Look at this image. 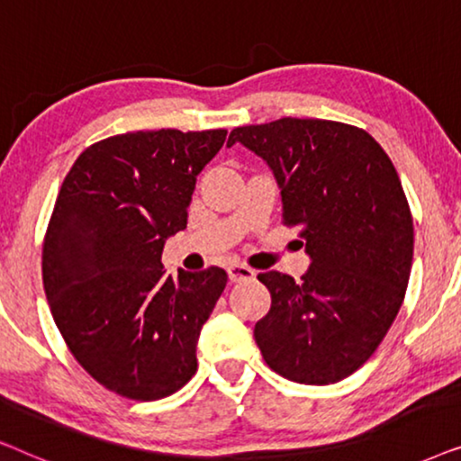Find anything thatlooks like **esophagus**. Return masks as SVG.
<instances>
[{
	"label": "esophagus",
	"instance_id": "esophagus-1",
	"mask_svg": "<svg viewBox=\"0 0 461 461\" xmlns=\"http://www.w3.org/2000/svg\"><path fill=\"white\" fill-rule=\"evenodd\" d=\"M256 273L251 270L249 267H245V264H232V267H229V279L232 283H241V281H249L254 279Z\"/></svg>",
	"mask_w": 461,
	"mask_h": 461
}]
</instances>
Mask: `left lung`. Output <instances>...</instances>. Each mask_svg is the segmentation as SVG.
<instances>
[{"label":"left lung","mask_w":461,"mask_h":461,"mask_svg":"<svg viewBox=\"0 0 461 461\" xmlns=\"http://www.w3.org/2000/svg\"><path fill=\"white\" fill-rule=\"evenodd\" d=\"M275 172L283 220L298 226L311 268L295 283L260 273L270 311L254 338L275 374L336 384L374 355L405 300L413 216L380 144L357 125L283 117L230 131ZM300 243V245H304Z\"/></svg>","instance_id":"8db88e82"}]
</instances>
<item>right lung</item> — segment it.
<instances>
[{"mask_svg":"<svg viewBox=\"0 0 461 461\" xmlns=\"http://www.w3.org/2000/svg\"><path fill=\"white\" fill-rule=\"evenodd\" d=\"M226 130H147L98 140L62 182L41 251L43 289L77 363L134 401L174 394L197 371L201 327L229 276H166L167 237L186 229L197 174Z\"/></svg>","mask_w":461,"mask_h":461,"instance_id":"right-lung-1","label":"right lung"}]
</instances>
